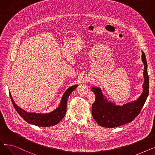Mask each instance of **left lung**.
Wrapping results in <instances>:
<instances>
[{
  "label": "left lung",
  "instance_id": "left-lung-1",
  "mask_svg": "<svg viewBox=\"0 0 155 155\" xmlns=\"http://www.w3.org/2000/svg\"><path fill=\"white\" fill-rule=\"evenodd\" d=\"M142 61L144 70L143 91L139 98L135 101L123 105H116L112 102H107L101 89L93 87L91 91L95 95V102L92 105V116L99 126L107 128L116 127L131 123L139 114L149 94V77L148 64L145 54L142 51Z\"/></svg>",
  "mask_w": 155,
  "mask_h": 155
}]
</instances>
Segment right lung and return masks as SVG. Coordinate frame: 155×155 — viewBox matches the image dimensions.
<instances>
[{
    "instance_id": "obj_1",
    "label": "right lung",
    "mask_w": 155,
    "mask_h": 155,
    "mask_svg": "<svg viewBox=\"0 0 155 155\" xmlns=\"http://www.w3.org/2000/svg\"><path fill=\"white\" fill-rule=\"evenodd\" d=\"M78 85H75L69 87L64 93L61 101L58 107H57L53 111L49 113H35L28 112L19 108L18 105L14 102L11 94L10 97L16 111L20 115L22 119L26 120L27 123L39 127H50L58 124L60 120L64 117L67 112V101L70 94L75 90Z\"/></svg>"
}]
</instances>
